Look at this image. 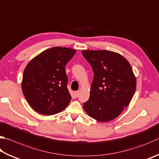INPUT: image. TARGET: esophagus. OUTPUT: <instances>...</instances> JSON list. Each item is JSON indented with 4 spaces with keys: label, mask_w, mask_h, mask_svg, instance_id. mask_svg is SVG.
Wrapping results in <instances>:
<instances>
[{
    "label": "esophagus",
    "mask_w": 159,
    "mask_h": 159,
    "mask_svg": "<svg viewBox=\"0 0 159 159\" xmlns=\"http://www.w3.org/2000/svg\"><path fill=\"white\" fill-rule=\"evenodd\" d=\"M74 94H75V96H76V97H79V94H80V91H79V90L75 91V92H74Z\"/></svg>",
    "instance_id": "1"
}]
</instances>
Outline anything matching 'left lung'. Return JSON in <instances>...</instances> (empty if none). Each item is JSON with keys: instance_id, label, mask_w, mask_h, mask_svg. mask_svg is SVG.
I'll return each mask as SVG.
<instances>
[{"instance_id": "left-lung-1", "label": "left lung", "mask_w": 159, "mask_h": 159, "mask_svg": "<svg viewBox=\"0 0 159 159\" xmlns=\"http://www.w3.org/2000/svg\"><path fill=\"white\" fill-rule=\"evenodd\" d=\"M82 54L94 73L90 94L83 108L91 117L106 122L127 107L136 88V79L128 60L115 52L83 50Z\"/></svg>"}]
</instances>
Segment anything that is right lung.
Masks as SVG:
<instances>
[{
    "mask_svg": "<svg viewBox=\"0 0 159 159\" xmlns=\"http://www.w3.org/2000/svg\"><path fill=\"white\" fill-rule=\"evenodd\" d=\"M76 51L53 47L34 57L25 67L21 88L30 107L44 115L63 111L71 97L67 89L65 65Z\"/></svg>",
    "mask_w": 159,
    "mask_h": 159,
    "instance_id": "obj_1",
    "label": "right lung"
}]
</instances>
